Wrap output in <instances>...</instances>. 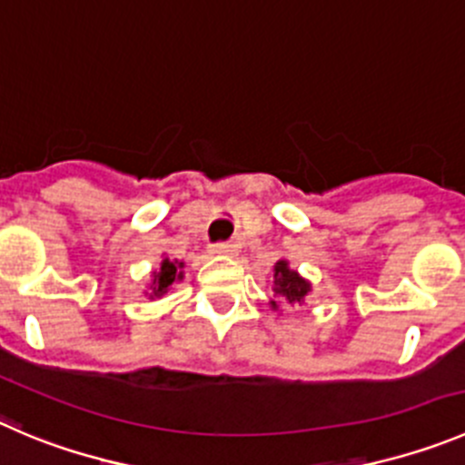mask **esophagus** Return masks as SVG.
<instances>
[{"label":"esophagus","instance_id":"obj_1","mask_svg":"<svg viewBox=\"0 0 465 465\" xmlns=\"http://www.w3.org/2000/svg\"><path fill=\"white\" fill-rule=\"evenodd\" d=\"M208 252H211L213 257H232L233 247L229 245V242H215V245L208 247Z\"/></svg>","mask_w":465,"mask_h":465}]
</instances>
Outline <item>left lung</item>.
Wrapping results in <instances>:
<instances>
[{
    "mask_svg": "<svg viewBox=\"0 0 465 465\" xmlns=\"http://www.w3.org/2000/svg\"><path fill=\"white\" fill-rule=\"evenodd\" d=\"M272 293H275L277 301L286 302V305H302L305 298L312 293V282L305 280L298 271H293L289 266L286 259H280V262L272 266ZM271 301V310L277 312L280 310V302Z\"/></svg>",
    "mask_w": 465,
    "mask_h": 465,
    "instance_id": "obj_1",
    "label": "left lung"
}]
</instances>
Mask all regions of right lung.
<instances>
[{"instance_id":"obj_1","label":"right lung","mask_w":465,"mask_h":465,"mask_svg":"<svg viewBox=\"0 0 465 465\" xmlns=\"http://www.w3.org/2000/svg\"><path fill=\"white\" fill-rule=\"evenodd\" d=\"M183 268L185 263L179 262V259L163 257L160 268L151 271V280L144 289V296L149 298V301L167 296V293L172 292V286L176 284V282L183 280Z\"/></svg>"}]
</instances>
